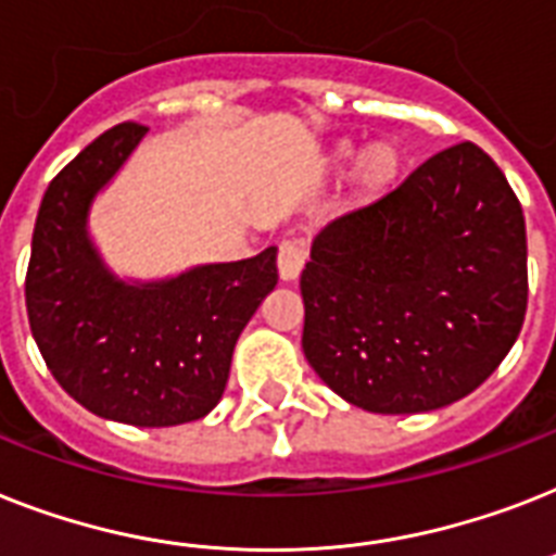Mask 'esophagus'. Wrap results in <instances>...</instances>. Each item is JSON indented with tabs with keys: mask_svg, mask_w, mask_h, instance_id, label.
Wrapping results in <instances>:
<instances>
[{
	"mask_svg": "<svg viewBox=\"0 0 556 556\" xmlns=\"http://www.w3.org/2000/svg\"><path fill=\"white\" fill-rule=\"evenodd\" d=\"M277 265H279V277H282V282H293V279L302 274V268H305V248H302L300 242L286 239V242L279 245Z\"/></svg>",
	"mask_w": 556,
	"mask_h": 556,
	"instance_id": "34e87169",
	"label": "esophagus"
}]
</instances>
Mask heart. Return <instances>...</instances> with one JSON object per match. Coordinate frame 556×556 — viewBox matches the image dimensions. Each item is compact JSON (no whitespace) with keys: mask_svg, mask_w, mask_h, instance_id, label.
Here are the masks:
<instances>
[{"mask_svg":"<svg viewBox=\"0 0 556 556\" xmlns=\"http://www.w3.org/2000/svg\"><path fill=\"white\" fill-rule=\"evenodd\" d=\"M333 168H345L354 162L351 168V193L359 205H374L380 202L382 197L394 191V185L400 182L405 168V153L400 148V142L391 137L374 139L359 151L356 142L351 139H342L333 146L331 153Z\"/></svg>","mask_w":556,"mask_h":556,"instance_id":"obj_1","label":"heart"}]
</instances>
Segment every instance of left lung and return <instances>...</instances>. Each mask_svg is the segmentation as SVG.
<instances>
[{"instance_id":"1","label":"left lung","mask_w":556,"mask_h":556,"mask_svg":"<svg viewBox=\"0 0 556 556\" xmlns=\"http://www.w3.org/2000/svg\"><path fill=\"white\" fill-rule=\"evenodd\" d=\"M526 263L522 207L497 162L473 142L445 148L317 233L300 277L305 359L374 414L457 403L520 337Z\"/></svg>"}]
</instances>
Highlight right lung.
Instances as JSON below:
<instances>
[{
  "label": "right lung",
  "instance_id": "1",
  "mask_svg": "<svg viewBox=\"0 0 556 556\" xmlns=\"http://www.w3.org/2000/svg\"><path fill=\"white\" fill-rule=\"evenodd\" d=\"M146 125L105 130L53 176L36 214L25 305L56 382L90 414L168 428L223 400L233 345L277 286V248L168 279H119L88 233L90 205Z\"/></svg>",
  "mask_w": 556,
  "mask_h": 556
}]
</instances>
